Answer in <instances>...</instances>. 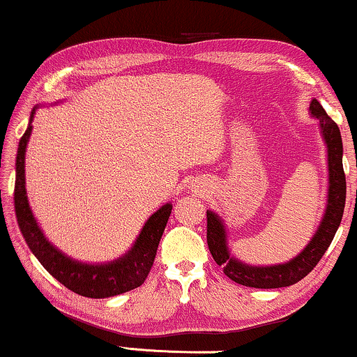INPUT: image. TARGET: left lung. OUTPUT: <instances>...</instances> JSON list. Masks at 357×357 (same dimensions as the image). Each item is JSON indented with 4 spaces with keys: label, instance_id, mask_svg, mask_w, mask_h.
Returning a JSON list of instances; mask_svg holds the SVG:
<instances>
[{
    "label": "left lung",
    "instance_id": "8db88e82",
    "mask_svg": "<svg viewBox=\"0 0 357 357\" xmlns=\"http://www.w3.org/2000/svg\"><path fill=\"white\" fill-rule=\"evenodd\" d=\"M310 114L320 123L321 136L326 144L328 154V197H326L325 214L317 229L315 236L310 238L299 255L286 263L270 266H252L237 258H234L227 247V234L222 219L216 213L206 211L208 219V247L219 266L224 268L227 278L237 284L258 287V289H275L296 284L314 270L321 260L326 248L330 247L336 231H338L341 218H343L346 203V177L343 170V141L338 125L326 115L324 107L317 99L310 102Z\"/></svg>",
    "mask_w": 357,
    "mask_h": 357
}]
</instances>
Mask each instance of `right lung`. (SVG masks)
Listing matches in <instances>:
<instances>
[{
  "label": "right lung",
  "mask_w": 357,
  "mask_h": 357,
  "mask_svg": "<svg viewBox=\"0 0 357 357\" xmlns=\"http://www.w3.org/2000/svg\"><path fill=\"white\" fill-rule=\"evenodd\" d=\"M36 110L37 107H33L26 133L19 141L16 183H14V208H16L17 224L29 248L55 280L79 296L104 299V297L123 294L126 291L141 286L148 278L151 266L154 263L160 237H162L165 224H167L170 213H172V204L167 203L160 206L146 221L133 247L119 260L92 265V263L73 260V258L65 255L43 236L42 229L38 227L31 206H29L26 193V170H24L26 167V148L32 133L31 123Z\"/></svg>",
  "instance_id": "obj_1"
}]
</instances>
